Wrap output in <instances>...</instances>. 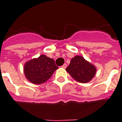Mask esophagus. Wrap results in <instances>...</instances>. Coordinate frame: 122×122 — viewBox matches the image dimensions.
I'll return each instance as SVG.
<instances>
[{
    "mask_svg": "<svg viewBox=\"0 0 122 122\" xmlns=\"http://www.w3.org/2000/svg\"><path fill=\"white\" fill-rule=\"evenodd\" d=\"M66 67H67V64H64L62 66V68H66Z\"/></svg>",
    "mask_w": 122,
    "mask_h": 122,
    "instance_id": "obj_1",
    "label": "esophagus"
}]
</instances>
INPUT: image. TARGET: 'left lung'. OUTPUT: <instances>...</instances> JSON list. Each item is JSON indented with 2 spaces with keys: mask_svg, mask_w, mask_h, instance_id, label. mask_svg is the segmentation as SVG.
<instances>
[{
  "mask_svg": "<svg viewBox=\"0 0 122 122\" xmlns=\"http://www.w3.org/2000/svg\"><path fill=\"white\" fill-rule=\"evenodd\" d=\"M66 70L76 81L80 83L90 82L96 72L95 66L80 56L74 57Z\"/></svg>",
  "mask_w": 122,
  "mask_h": 122,
  "instance_id": "1",
  "label": "left lung"
}]
</instances>
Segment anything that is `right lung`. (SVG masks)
<instances>
[{"instance_id": "add662e5", "label": "right lung", "mask_w": 122, "mask_h": 122, "mask_svg": "<svg viewBox=\"0 0 122 122\" xmlns=\"http://www.w3.org/2000/svg\"><path fill=\"white\" fill-rule=\"evenodd\" d=\"M58 67L54 60L45 55L28 62L24 65V74L33 84H40L46 82Z\"/></svg>"}]
</instances>
